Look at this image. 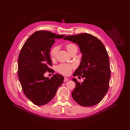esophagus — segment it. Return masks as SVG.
<instances>
[{
    "label": "esophagus",
    "instance_id": "esophagus-1",
    "mask_svg": "<svg viewBox=\"0 0 130 130\" xmlns=\"http://www.w3.org/2000/svg\"><path fill=\"white\" fill-rule=\"evenodd\" d=\"M68 80H69V79L68 78H66V77L65 78H64V79H63V81H64V82H66Z\"/></svg>",
    "mask_w": 130,
    "mask_h": 130
}]
</instances>
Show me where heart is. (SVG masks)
<instances>
[{
    "mask_svg": "<svg viewBox=\"0 0 130 130\" xmlns=\"http://www.w3.org/2000/svg\"><path fill=\"white\" fill-rule=\"evenodd\" d=\"M65 47L69 54L75 49H77V47L74 43H68L65 46ZM57 51L58 47L57 46H54L51 49L50 54V56L52 59H55V57H56ZM73 68V67L71 65L67 64V63H61V64L57 66V70L61 74L68 75L71 73Z\"/></svg>",
    "mask_w": 130,
    "mask_h": 130,
    "instance_id": "1",
    "label": "heart"
}]
</instances>
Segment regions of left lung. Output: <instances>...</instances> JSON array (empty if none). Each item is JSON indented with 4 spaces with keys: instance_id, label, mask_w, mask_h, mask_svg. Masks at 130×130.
I'll return each instance as SVG.
<instances>
[{
    "instance_id": "left-lung-1",
    "label": "left lung",
    "mask_w": 130,
    "mask_h": 130,
    "mask_svg": "<svg viewBox=\"0 0 130 130\" xmlns=\"http://www.w3.org/2000/svg\"><path fill=\"white\" fill-rule=\"evenodd\" d=\"M63 40L76 43L83 54L73 76H82L84 82L72 79L76 84L72 97L80 106H94L103 99L109 89L111 69L106 48L98 38L85 33L68 36Z\"/></svg>"
}]
</instances>
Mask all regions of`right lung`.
<instances>
[{"label": "right lung", "instance_id": "obj_1", "mask_svg": "<svg viewBox=\"0 0 130 130\" xmlns=\"http://www.w3.org/2000/svg\"><path fill=\"white\" fill-rule=\"evenodd\" d=\"M65 35L46 31L33 34L24 43L18 59V76L24 94L33 103L42 106L50 102L63 82L56 74L49 79L44 76L52 66L50 55L55 40Z\"/></svg>", "mask_w": 130, "mask_h": 130}]
</instances>
